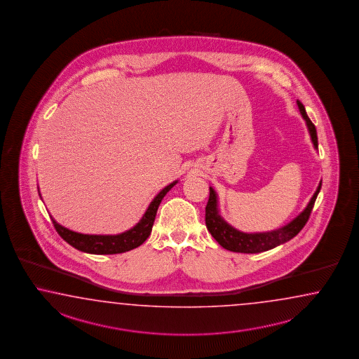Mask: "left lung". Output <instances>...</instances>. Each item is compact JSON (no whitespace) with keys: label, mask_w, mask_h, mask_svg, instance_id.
<instances>
[{"label":"left lung","mask_w":359,"mask_h":359,"mask_svg":"<svg viewBox=\"0 0 359 359\" xmlns=\"http://www.w3.org/2000/svg\"><path fill=\"white\" fill-rule=\"evenodd\" d=\"M297 105L299 113L306 122L307 130L310 132L314 148L316 149L318 148L316 128H315L313 122L310 121V118L307 116L305 106L302 105L298 100ZM320 188H322V182L318 185L314 196L307 203L305 210L302 211L292 222H289L287 226L279 228V229H275V231H270V232L245 233V232H241L236 228L229 226L227 222L220 217L218 209V196L210 187V196H209V201L206 205V215H205L206 227L209 229L211 236L218 241L220 246H223L227 250L236 252V253H262V252L273 249V248L292 240L293 237L298 235V232L302 228L305 227L307 220L310 218L311 210L314 208L315 200L320 192Z\"/></svg>","instance_id":"obj_1"}]
</instances>
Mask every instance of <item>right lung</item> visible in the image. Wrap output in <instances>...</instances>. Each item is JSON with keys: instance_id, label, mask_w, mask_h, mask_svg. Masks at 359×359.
<instances>
[{"instance_id": "right-lung-1", "label": "right lung", "mask_w": 359, "mask_h": 359, "mask_svg": "<svg viewBox=\"0 0 359 359\" xmlns=\"http://www.w3.org/2000/svg\"><path fill=\"white\" fill-rule=\"evenodd\" d=\"M177 183V180L168 184L150 202L145 214L142 215L140 222L131 229L122 232L119 235H84L74 232L69 228L62 227L52 218L53 224L58 235L71 246L80 252L89 254H119L132 250L140 246L148 238L151 228L154 224V219L157 215L158 206L167 192Z\"/></svg>"}]
</instances>
